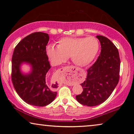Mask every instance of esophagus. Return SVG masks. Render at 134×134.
<instances>
[{
    "instance_id": "1",
    "label": "esophagus",
    "mask_w": 134,
    "mask_h": 134,
    "mask_svg": "<svg viewBox=\"0 0 134 134\" xmlns=\"http://www.w3.org/2000/svg\"><path fill=\"white\" fill-rule=\"evenodd\" d=\"M72 69V68H69V69H67V70H65V69H64V71H65V72H64L65 77H66L68 79H72L75 76V75H76V71L72 70V69Z\"/></svg>"
}]
</instances>
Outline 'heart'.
Instances as JSON below:
<instances>
[{"instance_id":"b5f03b06","label":"heart","mask_w":134,"mask_h":134,"mask_svg":"<svg viewBox=\"0 0 134 134\" xmlns=\"http://www.w3.org/2000/svg\"><path fill=\"white\" fill-rule=\"evenodd\" d=\"M99 42L93 36L68 37L58 41L57 47L49 46L47 54L54 65L65 62L70 57L75 65L79 66L88 65L98 54Z\"/></svg>"}]
</instances>
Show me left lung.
I'll return each instance as SVG.
<instances>
[{"label": "left lung", "instance_id": "left-lung-1", "mask_svg": "<svg viewBox=\"0 0 134 134\" xmlns=\"http://www.w3.org/2000/svg\"><path fill=\"white\" fill-rule=\"evenodd\" d=\"M96 38L100 43V54L96 62L87 70L83 91L76 98L82 105L96 106L109 98L119 82L120 58L118 49L104 36Z\"/></svg>", "mask_w": 134, "mask_h": 134}]
</instances>
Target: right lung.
<instances>
[{
  "mask_svg": "<svg viewBox=\"0 0 134 134\" xmlns=\"http://www.w3.org/2000/svg\"><path fill=\"white\" fill-rule=\"evenodd\" d=\"M49 40V35L46 33L31 34L18 44L12 56V80L14 88L20 98L32 105H48L57 93L46 81V74L51 68L46 54ZM23 63L31 66L29 74L21 72Z\"/></svg>",
  "mask_w": 134,
  "mask_h": 134,
  "instance_id": "add662e5",
  "label": "right lung"
}]
</instances>
